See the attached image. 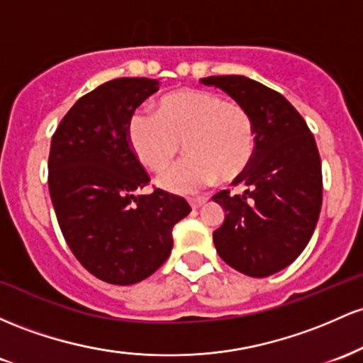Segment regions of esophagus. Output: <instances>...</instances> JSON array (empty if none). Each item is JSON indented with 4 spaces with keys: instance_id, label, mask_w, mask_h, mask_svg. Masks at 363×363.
I'll return each instance as SVG.
<instances>
[{
    "instance_id": "34e87169",
    "label": "esophagus",
    "mask_w": 363,
    "mask_h": 363,
    "mask_svg": "<svg viewBox=\"0 0 363 363\" xmlns=\"http://www.w3.org/2000/svg\"><path fill=\"white\" fill-rule=\"evenodd\" d=\"M206 201L207 199H203V197H199V199H190V206H192V209H199V207L202 206V203H206Z\"/></svg>"
}]
</instances>
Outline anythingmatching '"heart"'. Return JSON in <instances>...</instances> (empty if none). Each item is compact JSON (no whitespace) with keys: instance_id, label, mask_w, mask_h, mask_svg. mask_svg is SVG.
<instances>
[{"instance_id":"obj_1","label":"heart","mask_w":363,"mask_h":363,"mask_svg":"<svg viewBox=\"0 0 363 363\" xmlns=\"http://www.w3.org/2000/svg\"><path fill=\"white\" fill-rule=\"evenodd\" d=\"M128 140L154 173L168 169L183 144L186 157L157 183L168 192L194 195L218 177L233 182L245 173L255 154V125L243 106L203 89H183L162 97L156 115L138 111L130 118Z\"/></svg>"}]
</instances>
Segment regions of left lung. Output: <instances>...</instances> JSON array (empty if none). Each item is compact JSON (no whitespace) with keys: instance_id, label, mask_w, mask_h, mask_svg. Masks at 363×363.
Returning <instances> with one entry per match:
<instances>
[{"instance_id":"left-lung-1","label":"left lung","mask_w":363,"mask_h":363,"mask_svg":"<svg viewBox=\"0 0 363 363\" xmlns=\"http://www.w3.org/2000/svg\"><path fill=\"white\" fill-rule=\"evenodd\" d=\"M225 91L250 113L255 154L233 185L243 195L221 190L213 197L225 223L213 233L228 266L266 278L298 257L312 238L323 206V169L315 138L293 106L266 85L243 75L201 79Z\"/></svg>"}]
</instances>
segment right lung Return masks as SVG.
Returning a JSON list of instances; mask_svg holds the SVG:
<instances>
[{
  "label": "right lung",
  "mask_w": 363,
  "mask_h": 363,
  "mask_svg": "<svg viewBox=\"0 0 363 363\" xmlns=\"http://www.w3.org/2000/svg\"><path fill=\"white\" fill-rule=\"evenodd\" d=\"M160 89L152 79H115L85 94L51 138L48 185L58 225L77 260L96 278L133 284L156 272L173 248L185 199L156 189L128 140L135 109Z\"/></svg>",
  "instance_id": "obj_1"
}]
</instances>
